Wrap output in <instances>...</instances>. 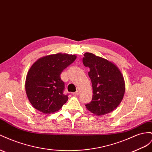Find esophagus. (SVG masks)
Wrapping results in <instances>:
<instances>
[{
    "label": "esophagus",
    "instance_id": "obj_1",
    "mask_svg": "<svg viewBox=\"0 0 152 152\" xmlns=\"http://www.w3.org/2000/svg\"><path fill=\"white\" fill-rule=\"evenodd\" d=\"M79 92L78 91H75V93H73V95H75V96H78V95H79Z\"/></svg>",
    "mask_w": 152,
    "mask_h": 152
}]
</instances>
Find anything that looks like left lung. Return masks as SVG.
Wrapping results in <instances>:
<instances>
[{
  "label": "left lung",
  "instance_id": "1",
  "mask_svg": "<svg viewBox=\"0 0 152 152\" xmlns=\"http://www.w3.org/2000/svg\"><path fill=\"white\" fill-rule=\"evenodd\" d=\"M83 62L89 67L88 75L91 80L93 98L86 107L96 116L111 113L120 105L124 98L125 84L124 76L111 61L86 52Z\"/></svg>",
  "mask_w": 152,
  "mask_h": 152
}]
</instances>
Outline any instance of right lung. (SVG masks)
Here are the masks:
<instances>
[{"mask_svg": "<svg viewBox=\"0 0 152 152\" xmlns=\"http://www.w3.org/2000/svg\"><path fill=\"white\" fill-rule=\"evenodd\" d=\"M73 54H61L41 57L28 69L26 91L34 107L44 114L59 110L68 100L63 94L64 83L60 75L76 59Z\"/></svg>", "mask_w": 152, "mask_h": 152, "instance_id": "obj_1", "label": "right lung"}]
</instances>
